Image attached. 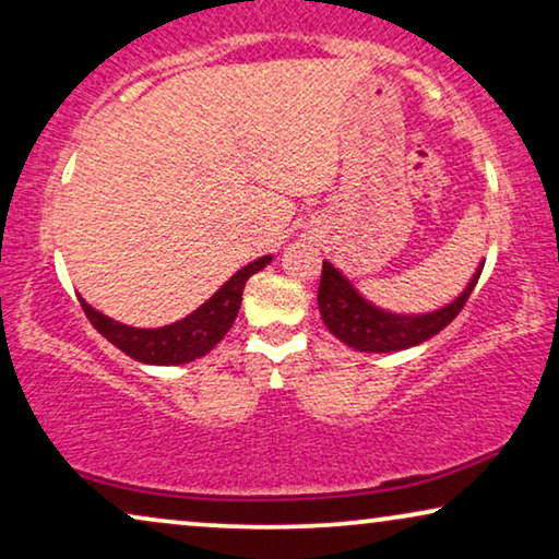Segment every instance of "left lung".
Returning a JSON list of instances; mask_svg holds the SVG:
<instances>
[{
  "mask_svg": "<svg viewBox=\"0 0 559 559\" xmlns=\"http://www.w3.org/2000/svg\"><path fill=\"white\" fill-rule=\"evenodd\" d=\"M484 271V261L478 263V269L466 288L453 298L451 304L440 306L436 311L426 313H397L388 311L367 301L359 294L340 269H334L332 263L324 261L321 269V283H319V311L321 319L329 332L336 340L347 344V347L357 352H400L411 349L415 344L428 342L430 336H436L440 329H445L451 321L459 317V311L466 306L471 290H474L478 276Z\"/></svg>",
  "mask_w": 559,
  "mask_h": 559,
  "instance_id": "1",
  "label": "left lung"
}]
</instances>
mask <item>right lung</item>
Returning <instances> with one entry per match:
<instances>
[{"instance_id": "1", "label": "right lung", "mask_w": 559, "mask_h": 559, "mask_svg": "<svg viewBox=\"0 0 559 559\" xmlns=\"http://www.w3.org/2000/svg\"><path fill=\"white\" fill-rule=\"evenodd\" d=\"M273 261V255H263L258 261L242 265L230 281H225L200 309L187 313L185 319L175 324L156 326V329H139L121 324L106 313L93 309V306L81 296V306L91 324L106 336L114 347H119L126 355L144 365H187L207 355L215 344L227 334L238 317L242 288L253 273L263 271Z\"/></svg>"}]
</instances>
